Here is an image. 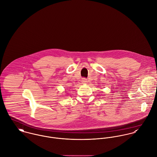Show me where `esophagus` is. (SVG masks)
<instances>
[{
  "label": "esophagus",
  "mask_w": 157,
  "mask_h": 157,
  "mask_svg": "<svg viewBox=\"0 0 157 157\" xmlns=\"http://www.w3.org/2000/svg\"><path fill=\"white\" fill-rule=\"evenodd\" d=\"M87 82H88V81H87V79H86V78H82V84H87Z\"/></svg>",
  "instance_id": "1"
}]
</instances>
